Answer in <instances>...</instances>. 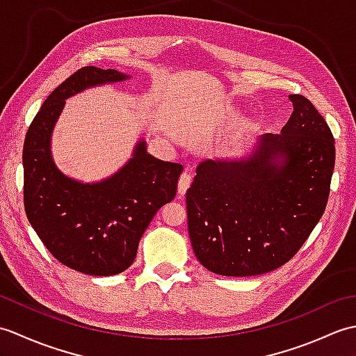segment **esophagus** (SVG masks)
I'll return each instance as SVG.
<instances>
[{
	"label": "esophagus",
	"mask_w": 356,
	"mask_h": 356,
	"mask_svg": "<svg viewBox=\"0 0 356 356\" xmlns=\"http://www.w3.org/2000/svg\"><path fill=\"white\" fill-rule=\"evenodd\" d=\"M191 180H193V177L190 172H184L182 176H180V179H179V194L180 195H184L186 193V190L191 185Z\"/></svg>",
	"instance_id": "1"
}]
</instances>
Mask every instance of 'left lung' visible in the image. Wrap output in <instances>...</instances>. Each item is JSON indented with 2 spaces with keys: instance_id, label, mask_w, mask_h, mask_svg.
<instances>
[{
  "instance_id": "obj_1",
  "label": "left lung",
  "mask_w": 356,
  "mask_h": 356,
  "mask_svg": "<svg viewBox=\"0 0 356 356\" xmlns=\"http://www.w3.org/2000/svg\"><path fill=\"white\" fill-rule=\"evenodd\" d=\"M282 133H266L240 161H205L186 191L188 232L218 275L252 277L300 251L327 205L335 139L312 102L289 95Z\"/></svg>"
}]
</instances>
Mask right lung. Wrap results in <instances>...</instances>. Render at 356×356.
<instances>
[{
  "mask_svg": "<svg viewBox=\"0 0 356 356\" xmlns=\"http://www.w3.org/2000/svg\"><path fill=\"white\" fill-rule=\"evenodd\" d=\"M118 70L87 65L53 90L30 124L24 165V208L38 237L58 261L88 275H116L131 266L156 213L176 197L180 163L163 162L139 142L133 159L101 184L65 177L50 154V134L69 96L124 81Z\"/></svg>",
  "mask_w": 356,
  "mask_h": 356,
  "instance_id": "1",
  "label": "right lung"
}]
</instances>
